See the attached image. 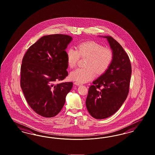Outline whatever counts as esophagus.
<instances>
[{"label": "esophagus", "instance_id": "esophagus-1", "mask_svg": "<svg viewBox=\"0 0 155 155\" xmlns=\"http://www.w3.org/2000/svg\"><path fill=\"white\" fill-rule=\"evenodd\" d=\"M74 84H75L76 86H79V85H80V84H81V83H79V82H78V81H75Z\"/></svg>", "mask_w": 155, "mask_h": 155}]
</instances>
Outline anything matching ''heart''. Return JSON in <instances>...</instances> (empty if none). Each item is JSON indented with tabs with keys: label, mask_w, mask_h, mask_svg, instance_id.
<instances>
[{
	"label": "heart",
	"mask_w": 155,
	"mask_h": 155,
	"mask_svg": "<svg viewBox=\"0 0 155 155\" xmlns=\"http://www.w3.org/2000/svg\"><path fill=\"white\" fill-rule=\"evenodd\" d=\"M80 57L87 58L86 68H78L72 71L69 77L71 79L80 83H84L92 79L95 72L102 74L106 71L114 58L113 50L95 42L88 41L79 45L77 50L69 48L67 51V63L70 68H74Z\"/></svg>",
	"instance_id": "heart-1"
}]
</instances>
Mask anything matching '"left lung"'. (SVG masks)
I'll list each match as a JSON object with an SVG mask.
<instances>
[{"label":"left lung","instance_id":"obj_1","mask_svg":"<svg viewBox=\"0 0 155 155\" xmlns=\"http://www.w3.org/2000/svg\"><path fill=\"white\" fill-rule=\"evenodd\" d=\"M114 52L112 63L106 71L94 80L86 99L88 113L96 119L114 114L126 100L129 91L132 66L128 55L111 36H105Z\"/></svg>","mask_w":155,"mask_h":155}]
</instances>
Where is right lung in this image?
<instances>
[{"label":"right lung","mask_w":155,"mask_h":155,"mask_svg":"<svg viewBox=\"0 0 155 155\" xmlns=\"http://www.w3.org/2000/svg\"><path fill=\"white\" fill-rule=\"evenodd\" d=\"M72 39L68 35L43 36L23 56L21 87L30 107L42 117L58 115L73 86L72 82L54 84L68 75L65 49Z\"/></svg>","instance_id":"1"}]
</instances>
